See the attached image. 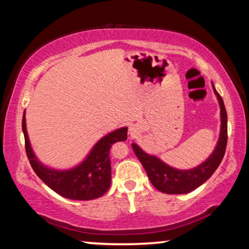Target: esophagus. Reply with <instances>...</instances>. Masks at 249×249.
I'll use <instances>...</instances> for the list:
<instances>
[{"mask_svg":"<svg viewBox=\"0 0 249 249\" xmlns=\"http://www.w3.org/2000/svg\"><path fill=\"white\" fill-rule=\"evenodd\" d=\"M128 133H130L132 137H133V135H137L139 133V127L137 125H131V126L128 127Z\"/></svg>","mask_w":249,"mask_h":249,"instance_id":"1","label":"esophagus"}]
</instances>
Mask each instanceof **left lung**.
Instances as JSON below:
<instances>
[{
    "mask_svg": "<svg viewBox=\"0 0 249 249\" xmlns=\"http://www.w3.org/2000/svg\"><path fill=\"white\" fill-rule=\"evenodd\" d=\"M213 89L215 94L217 95L221 107V133L214 152L206 161H204L199 166L187 171L175 170V168L170 167L168 165L163 163L160 159L155 157V156L145 154L135 143H132L133 151L137 155L139 160L141 161V164L143 165L149 180L157 190L170 195L188 194V192L195 190L203 184L204 182H206L212 177V174L216 171L218 165L221 164L228 142V115L224 107L223 99L215 90L214 85Z\"/></svg>",
    "mask_w": 249,
    "mask_h": 249,
    "instance_id": "left-lung-1",
    "label": "left lung"
}]
</instances>
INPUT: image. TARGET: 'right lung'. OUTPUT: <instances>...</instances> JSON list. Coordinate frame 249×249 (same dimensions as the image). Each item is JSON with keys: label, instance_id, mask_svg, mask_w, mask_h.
Returning a JSON list of instances; mask_svg holds the SVG:
<instances>
[{"label": "right lung", "instance_id": "obj_1", "mask_svg": "<svg viewBox=\"0 0 249 249\" xmlns=\"http://www.w3.org/2000/svg\"><path fill=\"white\" fill-rule=\"evenodd\" d=\"M22 132L25 137L26 154L37 177L53 191L72 200L95 199L108 191L111 182L109 157L111 144L127 139L126 127L111 132L94 145L88 158L77 167L69 171H55L43 166L35 157L26 131L25 112L22 116Z\"/></svg>", "mask_w": 249, "mask_h": 249}]
</instances>
